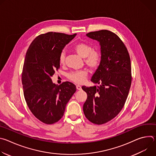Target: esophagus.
<instances>
[{"label": "esophagus", "mask_w": 156, "mask_h": 156, "mask_svg": "<svg viewBox=\"0 0 156 156\" xmlns=\"http://www.w3.org/2000/svg\"><path fill=\"white\" fill-rule=\"evenodd\" d=\"M76 89L77 90H81V86H80V85H76Z\"/></svg>", "instance_id": "obj_1"}]
</instances>
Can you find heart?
Listing matches in <instances>:
<instances>
[{
  "mask_svg": "<svg viewBox=\"0 0 156 156\" xmlns=\"http://www.w3.org/2000/svg\"><path fill=\"white\" fill-rule=\"evenodd\" d=\"M73 49L80 57L84 58V62L88 67L92 70L99 68L102 62V53L99 50L93 49L91 45L83 42L75 44ZM65 51L60 53L59 62L61 64L65 63ZM87 74V70L86 69L73 71L67 74V78L75 83L81 84L86 81Z\"/></svg>",
  "mask_w": 156,
  "mask_h": 156,
  "instance_id": "heart-1",
  "label": "heart"
}]
</instances>
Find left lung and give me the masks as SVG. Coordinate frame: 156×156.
I'll return each mask as SVG.
<instances>
[{
  "mask_svg": "<svg viewBox=\"0 0 156 156\" xmlns=\"http://www.w3.org/2000/svg\"><path fill=\"white\" fill-rule=\"evenodd\" d=\"M101 46L102 62L91 81L99 86H82L87 95L83 105L86 119L102 125L115 118L123 107L131 84L128 50L115 33L103 30L86 34Z\"/></svg>",
  "mask_w": 156,
  "mask_h": 156,
  "instance_id": "left-lung-1",
  "label": "left lung"
}]
</instances>
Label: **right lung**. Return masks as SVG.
Segmentation results:
<instances>
[{"mask_svg": "<svg viewBox=\"0 0 156 156\" xmlns=\"http://www.w3.org/2000/svg\"><path fill=\"white\" fill-rule=\"evenodd\" d=\"M76 35L42 34L33 41L27 51L21 75L25 99L32 114L46 124L56 123L63 117L66 104L76 90L71 82L57 85L51 78L60 68L63 49Z\"/></svg>", "mask_w": 156, "mask_h": 156, "instance_id": "right-lung-1", "label": "right lung"}]
</instances>
